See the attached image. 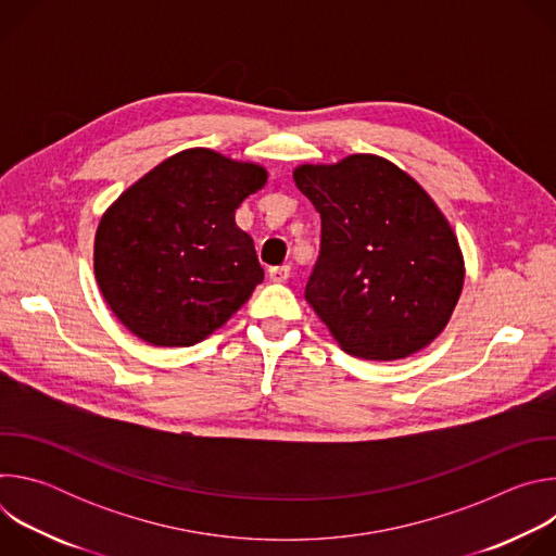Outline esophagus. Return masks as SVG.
Here are the masks:
<instances>
[{"label": "esophagus", "instance_id": "obj_1", "mask_svg": "<svg viewBox=\"0 0 556 556\" xmlns=\"http://www.w3.org/2000/svg\"><path fill=\"white\" fill-rule=\"evenodd\" d=\"M268 277H270V281H275V283H283V281L290 279V266H273V268L268 270Z\"/></svg>", "mask_w": 556, "mask_h": 556}]
</instances>
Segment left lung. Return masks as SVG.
Listing matches in <instances>:
<instances>
[{"label":"left lung","instance_id":"1","mask_svg":"<svg viewBox=\"0 0 556 556\" xmlns=\"http://www.w3.org/2000/svg\"><path fill=\"white\" fill-rule=\"evenodd\" d=\"M296 189L321 215L305 301L358 358L395 361L448 324L464 283L455 235L427 191L384 157L301 165Z\"/></svg>","mask_w":556,"mask_h":556}]
</instances>
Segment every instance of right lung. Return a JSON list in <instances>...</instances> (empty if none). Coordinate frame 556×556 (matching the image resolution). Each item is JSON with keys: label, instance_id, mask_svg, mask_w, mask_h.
Returning a JSON list of instances; mask_svg holds the SVG:
<instances>
[{"label": "right lung", "instance_id": "right-lung-1", "mask_svg": "<svg viewBox=\"0 0 556 556\" xmlns=\"http://www.w3.org/2000/svg\"><path fill=\"white\" fill-rule=\"evenodd\" d=\"M266 169L187 149L131 185L101 217L94 275L121 324L157 348L204 341L264 281L235 208Z\"/></svg>", "mask_w": 556, "mask_h": 556}]
</instances>
